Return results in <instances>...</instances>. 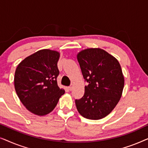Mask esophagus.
<instances>
[{
    "instance_id": "esophagus-1",
    "label": "esophagus",
    "mask_w": 148,
    "mask_h": 148,
    "mask_svg": "<svg viewBox=\"0 0 148 148\" xmlns=\"http://www.w3.org/2000/svg\"><path fill=\"white\" fill-rule=\"evenodd\" d=\"M68 88H69V90L70 91H71L72 89H73V86H70L69 87H68Z\"/></svg>"
}]
</instances>
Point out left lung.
I'll return each instance as SVG.
<instances>
[{"label":"left lung","mask_w":148,"mask_h":148,"mask_svg":"<svg viewBox=\"0 0 148 148\" xmlns=\"http://www.w3.org/2000/svg\"><path fill=\"white\" fill-rule=\"evenodd\" d=\"M85 80L84 96L75 100L77 109L84 118L99 120L112 112L122 96L124 76L118 60L106 50L90 48L77 54Z\"/></svg>","instance_id":"8db88e82"}]
</instances>
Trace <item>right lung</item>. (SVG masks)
<instances>
[{
	"instance_id": "obj_1",
	"label": "right lung",
	"mask_w": 148,
	"mask_h": 148,
	"mask_svg": "<svg viewBox=\"0 0 148 148\" xmlns=\"http://www.w3.org/2000/svg\"><path fill=\"white\" fill-rule=\"evenodd\" d=\"M59 57L56 50H38L22 60L15 70L16 93L27 110L38 116L51 112L64 94L56 81Z\"/></svg>"
}]
</instances>
